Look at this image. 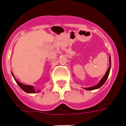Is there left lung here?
Returning a JSON list of instances; mask_svg holds the SVG:
<instances>
[{
    "label": "left lung",
    "instance_id": "8db88e82",
    "mask_svg": "<svg viewBox=\"0 0 126 126\" xmlns=\"http://www.w3.org/2000/svg\"><path fill=\"white\" fill-rule=\"evenodd\" d=\"M109 62H110V65H109V68H108L107 71L106 73L105 74V75L104 76V77L101 79V80L99 81L98 83H97L96 85L93 86V87H88V88H84V89L87 90H96V89H98L100 87H101L105 83V82H106L107 79L108 77H109V73H110V68H111V58H110V56L109 57Z\"/></svg>",
    "mask_w": 126,
    "mask_h": 126
}]
</instances>
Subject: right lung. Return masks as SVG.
I'll use <instances>...</instances> for the list:
<instances>
[{"instance_id":"1","label":"right lung","mask_w":126,"mask_h":126,"mask_svg":"<svg viewBox=\"0 0 126 126\" xmlns=\"http://www.w3.org/2000/svg\"><path fill=\"white\" fill-rule=\"evenodd\" d=\"M11 74H12L13 77H14L15 81H16V82L17 83V84L19 86V87L21 88L22 89L23 91H25V92L27 93H38L41 91V90H38V91H36L33 86L27 85H24V84H23V83H21V82H18V81H17V80L15 79V76H14L13 73L12 72H11Z\"/></svg>"}]
</instances>
